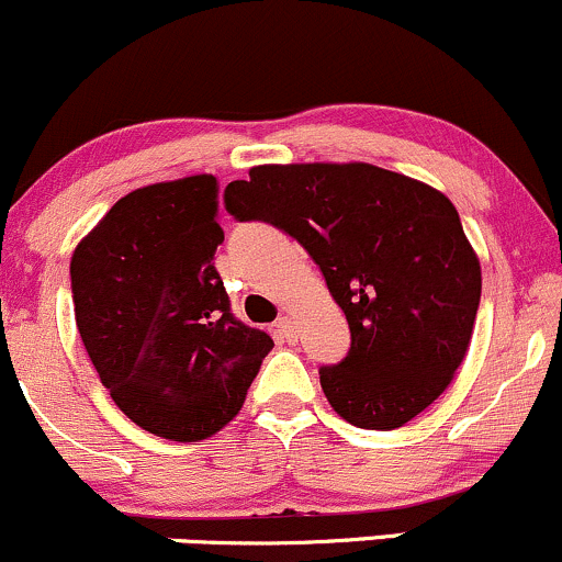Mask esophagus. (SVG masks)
Instances as JSON below:
<instances>
[{"mask_svg": "<svg viewBox=\"0 0 562 562\" xmlns=\"http://www.w3.org/2000/svg\"><path fill=\"white\" fill-rule=\"evenodd\" d=\"M274 330H277V336H280L282 341H288V344H295V338H299V330H295V323L291 317L277 319Z\"/></svg>", "mask_w": 562, "mask_h": 562, "instance_id": "esophagus-1", "label": "esophagus"}]
</instances>
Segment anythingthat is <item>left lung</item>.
I'll use <instances>...</instances> for the list:
<instances>
[{
	"label": "left lung",
	"instance_id": "8db88e82",
	"mask_svg": "<svg viewBox=\"0 0 562 562\" xmlns=\"http://www.w3.org/2000/svg\"><path fill=\"white\" fill-rule=\"evenodd\" d=\"M224 205L299 239L347 314V357L319 368L338 416L397 429L446 392L483 288L446 194L366 162L261 165L226 187Z\"/></svg>",
	"mask_w": 562,
	"mask_h": 562
}]
</instances>
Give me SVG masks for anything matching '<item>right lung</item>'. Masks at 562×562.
I'll use <instances>...</instances> for the list:
<instances>
[{"label": "right lung", "instance_id": "obj_1", "mask_svg": "<svg viewBox=\"0 0 562 562\" xmlns=\"http://www.w3.org/2000/svg\"><path fill=\"white\" fill-rule=\"evenodd\" d=\"M213 176L122 196L71 256L77 328L101 384L165 440H205L237 416L274 341L232 314L215 248Z\"/></svg>", "mask_w": 562, "mask_h": 562}]
</instances>
